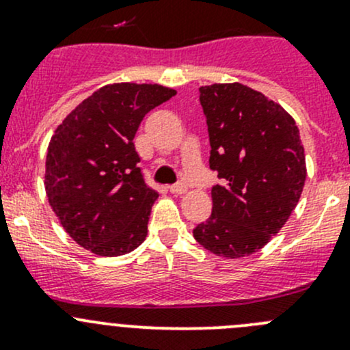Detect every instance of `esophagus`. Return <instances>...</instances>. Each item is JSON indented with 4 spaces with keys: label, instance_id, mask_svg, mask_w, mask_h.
Masks as SVG:
<instances>
[{
    "label": "esophagus",
    "instance_id": "1",
    "mask_svg": "<svg viewBox=\"0 0 350 350\" xmlns=\"http://www.w3.org/2000/svg\"><path fill=\"white\" fill-rule=\"evenodd\" d=\"M186 189L188 188H186L185 183L179 181V183H176V185H172L171 188H169V191H171L172 195H183V193H186Z\"/></svg>",
    "mask_w": 350,
    "mask_h": 350
}]
</instances>
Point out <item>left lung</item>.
I'll return each mask as SVG.
<instances>
[{
	"instance_id": "8db88e82",
	"label": "left lung",
	"mask_w": 350,
	"mask_h": 350,
	"mask_svg": "<svg viewBox=\"0 0 350 350\" xmlns=\"http://www.w3.org/2000/svg\"><path fill=\"white\" fill-rule=\"evenodd\" d=\"M210 135L211 217L193 230L215 256L239 259L262 249L298 204L306 179L305 149L281 105L241 83L200 88Z\"/></svg>"
}]
</instances>
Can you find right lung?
<instances>
[{
    "instance_id": "obj_1",
    "label": "right lung",
    "mask_w": 350,
    "mask_h": 350,
    "mask_svg": "<svg viewBox=\"0 0 350 350\" xmlns=\"http://www.w3.org/2000/svg\"><path fill=\"white\" fill-rule=\"evenodd\" d=\"M176 94L161 84L118 83L94 91L52 135L45 191L64 230L105 257L147 237L157 191L146 185L133 137L144 116Z\"/></svg>"
}]
</instances>
